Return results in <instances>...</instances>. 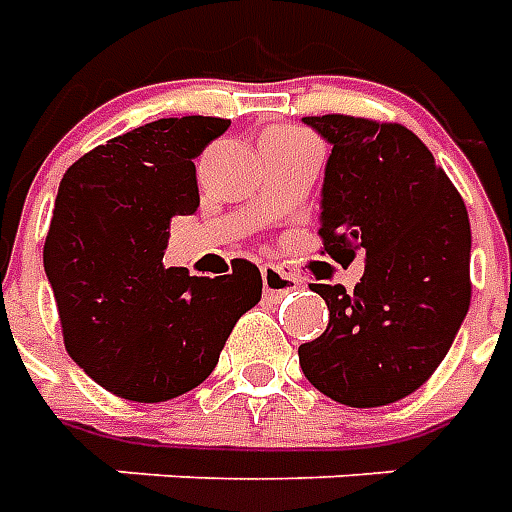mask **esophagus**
I'll return each mask as SVG.
<instances>
[{"instance_id": "obj_1", "label": "esophagus", "mask_w": 512, "mask_h": 512, "mask_svg": "<svg viewBox=\"0 0 512 512\" xmlns=\"http://www.w3.org/2000/svg\"><path fill=\"white\" fill-rule=\"evenodd\" d=\"M260 277H263V290L271 293V296H285V293H290V290H296L301 285L293 274H288V271H282L277 266H263L260 268Z\"/></svg>"}]
</instances>
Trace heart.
<instances>
[{"label": "heart", "mask_w": 512, "mask_h": 512, "mask_svg": "<svg viewBox=\"0 0 512 512\" xmlns=\"http://www.w3.org/2000/svg\"><path fill=\"white\" fill-rule=\"evenodd\" d=\"M268 136H301L299 131H271Z\"/></svg>", "instance_id": "obj_1"}]
</instances>
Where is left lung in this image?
Here are the masks:
<instances>
[{
    "instance_id": "8db88e82",
    "label": "left lung",
    "mask_w": 512,
    "mask_h": 512,
    "mask_svg": "<svg viewBox=\"0 0 512 512\" xmlns=\"http://www.w3.org/2000/svg\"><path fill=\"white\" fill-rule=\"evenodd\" d=\"M304 123L332 145L321 189L323 249L337 263L365 252V274L354 290L312 285L329 307V326L299 345V365L343 406H386L433 376L469 312V213L406 126L348 115Z\"/></svg>"
}]
</instances>
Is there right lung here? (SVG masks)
I'll list each match as a JSON object with an SVG mask.
<instances>
[{
	"instance_id": "add662e5",
	"label": "right lung",
	"mask_w": 512,
	"mask_h": 512,
	"mask_svg": "<svg viewBox=\"0 0 512 512\" xmlns=\"http://www.w3.org/2000/svg\"><path fill=\"white\" fill-rule=\"evenodd\" d=\"M222 117H164L84 153L62 175L43 268L65 351L95 384L161 403L211 376L235 321L263 279L233 260L224 277L164 268L172 216L200 205L194 158L222 136Z\"/></svg>"
}]
</instances>
